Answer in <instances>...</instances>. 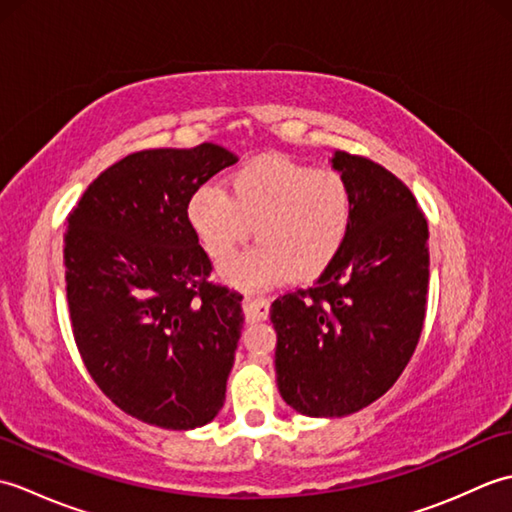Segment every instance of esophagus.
<instances>
[{
  "mask_svg": "<svg viewBox=\"0 0 512 512\" xmlns=\"http://www.w3.org/2000/svg\"><path fill=\"white\" fill-rule=\"evenodd\" d=\"M244 312H246L248 321H264L270 314V303H268V299L246 295L244 297Z\"/></svg>",
  "mask_w": 512,
  "mask_h": 512,
  "instance_id": "esophagus-1",
  "label": "esophagus"
}]
</instances>
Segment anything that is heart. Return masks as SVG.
Instances as JSON below:
<instances>
[{"label":"heart","mask_w":512,"mask_h":512,"mask_svg":"<svg viewBox=\"0 0 512 512\" xmlns=\"http://www.w3.org/2000/svg\"><path fill=\"white\" fill-rule=\"evenodd\" d=\"M352 213V191L341 173L281 156L239 167L226 193L204 184L187 204L191 228L217 262L233 255L253 226L259 242L222 268L224 279L242 288L323 275L341 253Z\"/></svg>","instance_id":"b5f03b06"}]
</instances>
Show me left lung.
I'll return each instance as SVG.
<instances>
[{"label": "left lung", "mask_w": 512, "mask_h": 512, "mask_svg": "<svg viewBox=\"0 0 512 512\" xmlns=\"http://www.w3.org/2000/svg\"><path fill=\"white\" fill-rule=\"evenodd\" d=\"M354 213L334 264L275 299L279 394L312 418L372 405L416 350L429 288V226L413 193L378 162L334 151Z\"/></svg>", "instance_id": "1"}]
</instances>
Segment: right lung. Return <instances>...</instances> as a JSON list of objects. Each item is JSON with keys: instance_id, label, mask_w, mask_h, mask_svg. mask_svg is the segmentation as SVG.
<instances>
[{"instance_id": "obj_1", "label": "right lung", "mask_w": 512, "mask_h": 512, "mask_svg": "<svg viewBox=\"0 0 512 512\" xmlns=\"http://www.w3.org/2000/svg\"><path fill=\"white\" fill-rule=\"evenodd\" d=\"M235 162L213 143L136 151L68 217L65 290L79 354L118 409L162 429L202 427L226 398L242 295L209 281L187 204Z\"/></svg>"}]
</instances>
